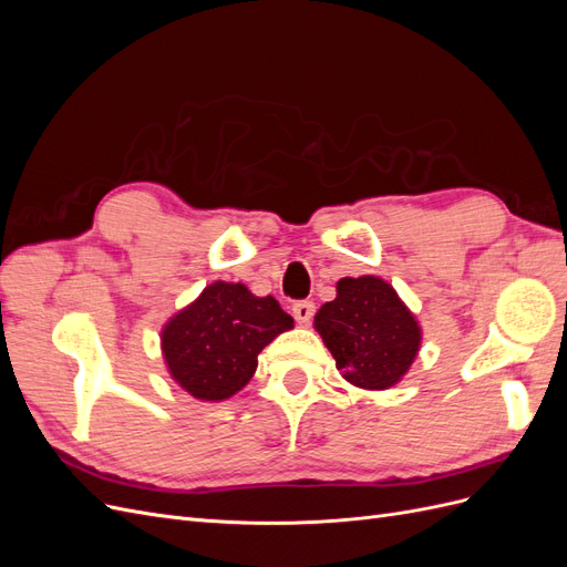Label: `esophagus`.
Instances as JSON below:
<instances>
[{"label":"esophagus","mask_w":567,"mask_h":567,"mask_svg":"<svg viewBox=\"0 0 567 567\" xmlns=\"http://www.w3.org/2000/svg\"><path fill=\"white\" fill-rule=\"evenodd\" d=\"M293 317L300 321V323H310L312 317H315V302L310 300H300L293 305Z\"/></svg>","instance_id":"1"}]
</instances>
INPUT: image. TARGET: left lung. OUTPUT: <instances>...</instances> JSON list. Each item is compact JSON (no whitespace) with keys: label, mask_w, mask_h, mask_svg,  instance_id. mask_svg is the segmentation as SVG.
Returning <instances> with one entry per match:
<instances>
[{"label":"left lung","mask_w":567,"mask_h":567,"mask_svg":"<svg viewBox=\"0 0 567 567\" xmlns=\"http://www.w3.org/2000/svg\"><path fill=\"white\" fill-rule=\"evenodd\" d=\"M336 300L321 305L315 329L342 379L364 390H388L414 364L421 326L394 288L379 277L340 279Z\"/></svg>","instance_id":"1"}]
</instances>
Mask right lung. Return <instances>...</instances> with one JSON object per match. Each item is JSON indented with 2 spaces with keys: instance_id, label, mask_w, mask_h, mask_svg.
<instances>
[{
  "instance_id": "right-lung-1",
  "label": "right lung",
  "mask_w": 567,
  "mask_h": 567,
  "mask_svg": "<svg viewBox=\"0 0 567 567\" xmlns=\"http://www.w3.org/2000/svg\"><path fill=\"white\" fill-rule=\"evenodd\" d=\"M293 317L271 296L257 298L244 284L215 281L165 323L161 333L169 375L192 398L219 402L241 390L257 369V354Z\"/></svg>"
}]
</instances>
